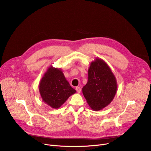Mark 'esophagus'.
I'll use <instances>...</instances> for the list:
<instances>
[{"label":"esophagus","instance_id":"1","mask_svg":"<svg viewBox=\"0 0 151 151\" xmlns=\"http://www.w3.org/2000/svg\"><path fill=\"white\" fill-rule=\"evenodd\" d=\"M76 91H77V92L78 93H81V87H76Z\"/></svg>","mask_w":151,"mask_h":151}]
</instances>
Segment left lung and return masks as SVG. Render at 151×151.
I'll return each mask as SVG.
<instances>
[{
    "label": "left lung",
    "mask_w": 151,
    "mask_h": 151,
    "mask_svg": "<svg viewBox=\"0 0 151 151\" xmlns=\"http://www.w3.org/2000/svg\"><path fill=\"white\" fill-rule=\"evenodd\" d=\"M117 90L116 80L107 63L101 58L91 63L88 81L83 93L93 110H101L110 103Z\"/></svg>",
    "instance_id": "8db88e82"
}]
</instances>
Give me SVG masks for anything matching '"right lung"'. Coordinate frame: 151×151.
Segmentation results:
<instances>
[{"label":"right lung","mask_w":151,"mask_h":151,"mask_svg":"<svg viewBox=\"0 0 151 151\" xmlns=\"http://www.w3.org/2000/svg\"><path fill=\"white\" fill-rule=\"evenodd\" d=\"M43 101L52 108L57 109L76 91L70 86L60 68L50 67L39 84Z\"/></svg>","instance_id":"right-lung-1"}]
</instances>
